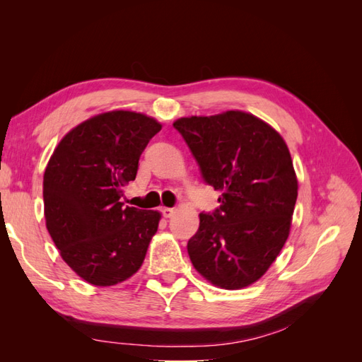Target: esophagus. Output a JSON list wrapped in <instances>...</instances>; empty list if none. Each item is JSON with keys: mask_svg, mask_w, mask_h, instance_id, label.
<instances>
[{"mask_svg": "<svg viewBox=\"0 0 362 362\" xmlns=\"http://www.w3.org/2000/svg\"><path fill=\"white\" fill-rule=\"evenodd\" d=\"M173 213H175V208H168V206L161 208V214L164 217H170V216H173Z\"/></svg>", "mask_w": 362, "mask_h": 362, "instance_id": "obj_1", "label": "esophagus"}]
</instances>
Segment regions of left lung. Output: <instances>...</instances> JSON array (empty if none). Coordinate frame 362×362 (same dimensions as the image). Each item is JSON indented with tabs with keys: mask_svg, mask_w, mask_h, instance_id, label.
I'll list each match as a JSON object with an SVG mask.
<instances>
[{
	"mask_svg": "<svg viewBox=\"0 0 362 362\" xmlns=\"http://www.w3.org/2000/svg\"><path fill=\"white\" fill-rule=\"evenodd\" d=\"M221 206L199 214L189 240L194 269L214 286L238 290L258 281L286 245L298 199L290 151L264 120L231 110L173 122Z\"/></svg>",
	"mask_w": 362,
	"mask_h": 362,
	"instance_id": "8db88e82",
	"label": "left lung"
}]
</instances>
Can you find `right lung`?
Listing matches in <instances>:
<instances>
[{"label":"right lung","instance_id":"right-lung-1","mask_svg":"<svg viewBox=\"0 0 362 362\" xmlns=\"http://www.w3.org/2000/svg\"><path fill=\"white\" fill-rule=\"evenodd\" d=\"M161 124L146 115L107 112L72 128L43 175L48 233L86 282L116 286L133 276L157 233L158 211L124 206L122 187Z\"/></svg>","mask_w":362,"mask_h":362}]
</instances>
